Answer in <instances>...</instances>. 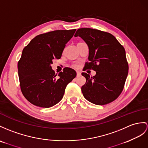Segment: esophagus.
<instances>
[{"label":"esophagus","mask_w":148,"mask_h":148,"mask_svg":"<svg viewBox=\"0 0 148 148\" xmlns=\"http://www.w3.org/2000/svg\"><path fill=\"white\" fill-rule=\"evenodd\" d=\"M81 75V73L80 71H77V77H80Z\"/></svg>","instance_id":"34e87169"}]
</instances>
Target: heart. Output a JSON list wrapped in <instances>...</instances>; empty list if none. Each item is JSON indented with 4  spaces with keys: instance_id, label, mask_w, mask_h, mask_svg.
I'll return each mask as SVG.
<instances>
[{
    "instance_id": "1",
    "label": "heart",
    "mask_w": 148,
    "mask_h": 148,
    "mask_svg": "<svg viewBox=\"0 0 148 148\" xmlns=\"http://www.w3.org/2000/svg\"><path fill=\"white\" fill-rule=\"evenodd\" d=\"M73 67H74V68H78V65H77V64H74Z\"/></svg>"
}]
</instances>
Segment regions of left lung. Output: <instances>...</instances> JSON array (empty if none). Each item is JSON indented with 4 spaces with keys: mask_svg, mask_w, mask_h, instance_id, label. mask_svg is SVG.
<instances>
[{
    "mask_svg": "<svg viewBox=\"0 0 148 148\" xmlns=\"http://www.w3.org/2000/svg\"><path fill=\"white\" fill-rule=\"evenodd\" d=\"M77 36L88 46L89 63H86L85 68L96 71L93 77L82 73L86 78L82 86L83 95L96 105L113 102L121 93L128 75L124 47L112 34L93 29H78L75 34Z\"/></svg>",
    "mask_w": 148,
    "mask_h": 148,
    "instance_id": "1",
    "label": "left lung"
}]
</instances>
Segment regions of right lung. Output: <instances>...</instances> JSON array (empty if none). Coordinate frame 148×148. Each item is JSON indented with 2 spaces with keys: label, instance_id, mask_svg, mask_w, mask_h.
<instances>
[{
  "label": "right lung",
  "instance_id": "obj_1",
  "mask_svg": "<svg viewBox=\"0 0 148 148\" xmlns=\"http://www.w3.org/2000/svg\"><path fill=\"white\" fill-rule=\"evenodd\" d=\"M76 29L57 30L36 36L24 48L18 62L21 89L33 105L49 108L63 99L66 85L76 77L70 68L55 75L51 64L62 57L66 43Z\"/></svg>",
  "mask_w": 148,
  "mask_h": 148
}]
</instances>
